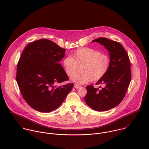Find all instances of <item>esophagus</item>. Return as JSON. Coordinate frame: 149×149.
<instances>
[{
    "label": "esophagus",
    "mask_w": 149,
    "mask_h": 149,
    "mask_svg": "<svg viewBox=\"0 0 149 149\" xmlns=\"http://www.w3.org/2000/svg\"><path fill=\"white\" fill-rule=\"evenodd\" d=\"M74 87L75 88H76V89H78V88H79L80 87V86L79 85H77V84H74Z\"/></svg>",
    "instance_id": "1"
}]
</instances>
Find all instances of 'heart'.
<instances>
[{"label": "heart", "mask_w": 149, "mask_h": 149, "mask_svg": "<svg viewBox=\"0 0 149 149\" xmlns=\"http://www.w3.org/2000/svg\"><path fill=\"white\" fill-rule=\"evenodd\" d=\"M110 58L106 54L89 48L77 49L72 57L67 56L63 60L66 74L71 76L78 68L82 65L81 72L72 76L70 80L78 84H83L90 81L96 82L103 78L109 69Z\"/></svg>", "instance_id": "heart-1"}]
</instances>
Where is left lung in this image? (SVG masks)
I'll return each mask as SVG.
<instances>
[{
  "label": "left lung",
  "instance_id": "obj_1",
  "mask_svg": "<svg viewBox=\"0 0 149 149\" xmlns=\"http://www.w3.org/2000/svg\"><path fill=\"white\" fill-rule=\"evenodd\" d=\"M92 42L102 44L108 50L111 64L105 76L96 83L104 84V87L86 86L84 100L93 109L105 111L117 106L125 97L131 79V65L127 53L120 43L103 37Z\"/></svg>",
  "mask_w": 149,
  "mask_h": 149
}]
</instances>
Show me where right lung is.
<instances>
[{
	"mask_svg": "<svg viewBox=\"0 0 149 149\" xmlns=\"http://www.w3.org/2000/svg\"><path fill=\"white\" fill-rule=\"evenodd\" d=\"M65 51L52 41L41 39L28 44L22 53L17 82L24 100L39 112H50L57 108L72 89L73 83L54 85L69 79L59 63Z\"/></svg>",
	"mask_w": 149,
	"mask_h": 149,
	"instance_id": "obj_1",
	"label": "right lung"
}]
</instances>
